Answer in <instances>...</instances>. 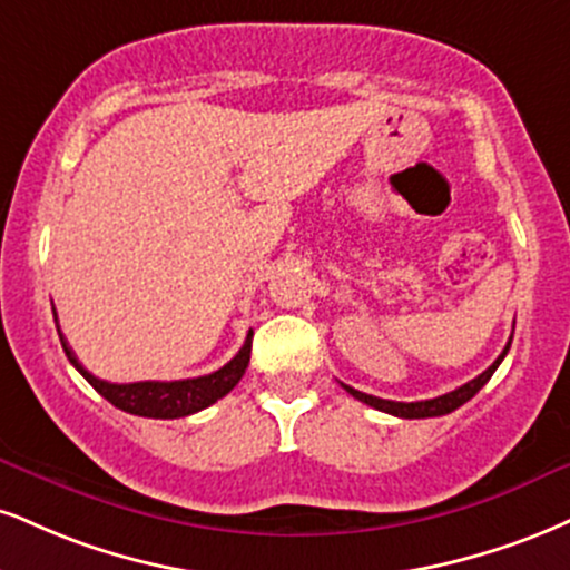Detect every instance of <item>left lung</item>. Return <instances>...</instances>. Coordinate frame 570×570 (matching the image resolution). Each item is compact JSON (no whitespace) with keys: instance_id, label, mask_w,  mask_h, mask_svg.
<instances>
[{"instance_id":"8db88e82","label":"left lung","mask_w":570,"mask_h":570,"mask_svg":"<svg viewBox=\"0 0 570 570\" xmlns=\"http://www.w3.org/2000/svg\"><path fill=\"white\" fill-rule=\"evenodd\" d=\"M510 345H512V337H510V342H507V345H504L502 355H499V358L493 361L491 366L485 368L483 374H478L475 380H470L468 385L451 390V393H445V395L430 397V401H414V403L385 401V397H376V395L361 393V390H355V387H347V385H342V387H345L347 393H351L353 397H358L361 403H366V406H372V409H376V411H385V414H393V416H403V420H428V416H443V414H451V411L459 409V406H464V403H468L470 397L475 395L478 390H481V387L485 385V382L491 380L493 372H497V368H499V363L504 361L507 351H510Z\"/></svg>"}]
</instances>
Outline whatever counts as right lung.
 Wrapping results in <instances>:
<instances>
[{
	"instance_id": "1",
	"label": "right lung",
	"mask_w": 570,
	"mask_h": 570,
	"mask_svg": "<svg viewBox=\"0 0 570 570\" xmlns=\"http://www.w3.org/2000/svg\"><path fill=\"white\" fill-rule=\"evenodd\" d=\"M58 321V315H55ZM60 334V326H58ZM60 345L68 355V361L73 363V368L85 376L98 393L106 397L108 403H114L116 409L127 411L135 416H148V420H180V416L196 414V411L212 406L223 395H228L233 387L238 385L246 366H249L252 355V332L246 334L244 347L236 353V358H230L223 368L212 372L207 376H194V380H177V382H129V385H116V382L98 380L95 374H89L81 366L77 355L63 334H60Z\"/></svg>"
}]
</instances>
